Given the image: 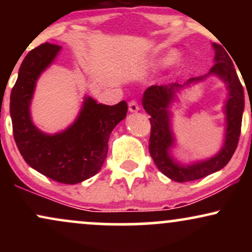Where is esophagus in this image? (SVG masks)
I'll return each mask as SVG.
<instances>
[{
	"mask_svg": "<svg viewBox=\"0 0 252 252\" xmlns=\"http://www.w3.org/2000/svg\"><path fill=\"white\" fill-rule=\"evenodd\" d=\"M128 106L130 112H137L138 110H140V105H138L137 102H135V100H130Z\"/></svg>",
	"mask_w": 252,
	"mask_h": 252,
	"instance_id": "obj_1",
	"label": "esophagus"
}]
</instances>
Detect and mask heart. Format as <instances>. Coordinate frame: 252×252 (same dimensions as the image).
<instances>
[{"label":"heart","mask_w":252,"mask_h":252,"mask_svg":"<svg viewBox=\"0 0 252 252\" xmlns=\"http://www.w3.org/2000/svg\"><path fill=\"white\" fill-rule=\"evenodd\" d=\"M172 59H173V58H172V57H169V58H168V60H172Z\"/></svg>","instance_id":"1"}]
</instances>
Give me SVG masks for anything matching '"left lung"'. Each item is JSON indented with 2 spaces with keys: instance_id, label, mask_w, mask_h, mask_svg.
Here are the masks:
<instances>
[{
  "instance_id": "obj_1",
  "label": "left lung",
  "mask_w": 252,
  "mask_h": 252,
  "mask_svg": "<svg viewBox=\"0 0 252 252\" xmlns=\"http://www.w3.org/2000/svg\"><path fill=\"white\" fill-rule=\"evenodd\" d=\"M212 47L216 52L215 65L206 76L190 78L182 85L178 83L153 85L143 94L142 105L147 114L150 115L149 121L152 126L149 153L158 170L167 178L178 182L198 180L224 168L232 158L239 141L244 111V90L227 52L218 43H212ZM212 74L221 78L229 91L224 106L227 121L224 143L221 150L212 158L190 165H181L170 154V150L175 145V138L171 130V113L169 108L179 89L201 81Z\"/></svg>"
}]
</instances>
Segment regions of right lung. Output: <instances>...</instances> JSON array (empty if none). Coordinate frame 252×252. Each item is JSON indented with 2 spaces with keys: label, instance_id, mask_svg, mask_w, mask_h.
<instances>
[{
  "label": "right lung",
  "instance_id": "obj_1",
  "mask_svg": "<svg viewBox=\"0 0 252 252\" xmlns=\"http://www.w3.org/2000/svg\"><path fill=\"white\" fill-rule=\"evenodd\" d=\"M60 50L46 42L25 57L10 94V117L16 146L26 162L52 180L74 185L102 168L110 134L126 118L128 105L122 100L110 106L85 97L76 121L63 131L51 135L37 129L30 110L36 80Z\"/></svg>",
  "mask_w": 252,
  "mask_h": 252
}]
</instances>
